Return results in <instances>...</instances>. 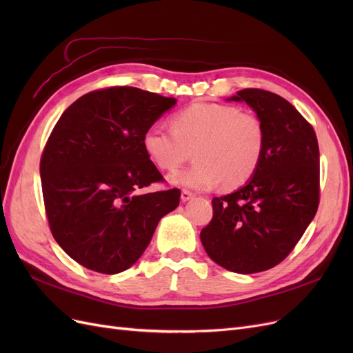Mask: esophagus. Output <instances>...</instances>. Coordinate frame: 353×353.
I'll return each instance as SVG.
<instances>
[{"mask_svg":"<svg viewBox=\"0 0 353 353\" xmlns=\"http://www.w3.org/2000/svg\"><path fill=\"white\" fill-rule=\"evenodd\" d=\"M193 197H194V194L191 193V191H188V190L181 191V200H183V201H188L190 199H193Z\"/></svg>","mask_w":353,"mask_h":353,"instance_id":"1","label":"esophagus"}]
</instances>
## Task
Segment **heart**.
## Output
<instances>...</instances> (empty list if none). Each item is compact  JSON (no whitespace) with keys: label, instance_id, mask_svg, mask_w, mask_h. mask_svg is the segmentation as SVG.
<instances>
[{"label":"heart","instance_id":"obj_1","mask_svg":"<svg viewBox=\"0 0 353 353\" xmlns=\"http://www.w3.org/2000/svg\"><path fill=\"white\" fill-rule=\"evenodd\" d=\"M172 128L153 125L143 137L148 159L165 172H175L190 159L196 163L175 174L172 183L193 190L216 184L234 190L249 183L266 147L261 117L231 104L197 103L172 116Z\"/></svg>","mask_w":353,"mask_h":353}]
</instances>
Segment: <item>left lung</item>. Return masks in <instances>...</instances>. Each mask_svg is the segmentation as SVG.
Here are the masks:
<instances>
[{"label":"left lung","instance_id":"left-lung-1","mask_svg":"<svg viewBox=\"0 0 353 353\" xmlns=\"http://www.w3.org/2000/svg\"><path fill=\"white\" fill-rule=\"evenodd\" d=\"M245 101L266 128L262 162L248 184L212 200L200 240L209 258L232 272L254 274L283 262L319 205V147L312 125L274 92L245 88Z\"/></svg>","mask_w":353,"mask_h":353}]
</instances>
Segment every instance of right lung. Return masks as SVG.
<instances>
[{
  "instance_id": "add662e5",
  "label": "right lung",
  "mask_w": 353,
  "mask_h": 353,
  "mask_svg": "<svg viewBox=\"0 0 353 353\" xmlns=\"http://www.w3.org/2000/svg\"><path fill=\"white\" fill-rule=\"evenodd\" d=\"M176 103L134 87L82 95L63 112L41 154L42 196L52 237L73 261L100 274L132 266L159 221L179 205L148 159L144 132Z\"/></svg>"
}]
</instances>
